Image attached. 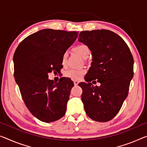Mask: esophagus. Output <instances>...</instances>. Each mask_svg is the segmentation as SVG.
Instances as JSON below:
<instances>
[{
    "mask_svg": "<svg viewBox=\"0 0 147 147\" xmlns=\"http://www.w3.org/2000/svg\"><path fill=\"white\" fill-rule=\"evenodd\" d=\"M74 85H78V83H79V81H77V80H75V81H74Z\"/></svg>",
    "mask_w": 147,
    "mask_h": 147,
    "instance_id": "34e87169",
    "label": "esophagus"
}]
</instances>
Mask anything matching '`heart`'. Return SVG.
Listing matches in <instances>:
<instances>
[{"mask_svg":"<svg viewBox=\"0 0 147 147\" xmlns=\"http://www.w3.org/2000/svg\"><path fill=\"white\" fill-rule=\"evenodd\" d=\"M74 51H75L77 53L81 55L83 58H87L90 54V50L89 48L86 45L84 44H80L74 47ZM67 56H68V53L67 51H65L62 56V58H61V63H62V66H65L66 64V61L67 58ZM85 74V70L81 69H69L64 72V76L66 78H70L73 80H77L80 79L83 74Z\"/></svg>","mask_w":147,"mask_h":147,"instance_id":"heart-1","label":"heart"}]
</instances>
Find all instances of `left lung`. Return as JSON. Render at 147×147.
Returning <instances> with one entry per match:
<instances>
[{
  "label": "left lung",
  "instance_id": "8db88e82",
  "mask_svg": "<svg viewBox=\"0 0 147 147\" xmlns=\"http://www.w3.org/2000/svg\"><path fill=\"white\" fill-rule=\"evenodd\" d=\"M79 36V41L89 47L92 56L85 77L87 82L78 84L83 90L81 100L90 118L106 122L116 116L127 96L134 76V58L126 42L113 31H84ZM94 79L100 86L90 83Z\"/></svg>",
  "mask_w": 147,
  "mask_h": 147
}]
</instances>
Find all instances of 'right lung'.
<instances>
[{
  "label": "right lung",
  "instance_id": "obj_1",
  "mask_svg": "<svg viewBox=\"0 0 147 147\" xmlns=\"http://www.w3.org/2000/svg\"><path fill=\"white\" fill-rule=\"evenodd\" d=\"M76 31L45 29L29 35L18 46L13 55L16 82L28 110L46 123L64 116L74 83L61 78L58 83L48 74L59 73L63 53L75 41Z\"/></svg>",
  "mask_w": 147,
  "mask_h": 147
}]
</instances>
